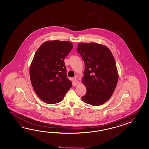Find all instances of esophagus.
Masks as SVG:
<instances>
[{
  "instance_id": "34e87169",
  "label": "esophagus",
  "mask_w": 149,
  "mask_h": 149,
  "mask_svg": "<svg viewBox=\"0 0 149 149\" xmlns=\"http://www.w3.org/2000/svg\"><path fill=\"white\" fill-rule=\"evenodd\" d=\"M78 84V80L77 79V77L75 76L74 78H73V84L74 85H77Z\"/></svg>"
}]
</instances>
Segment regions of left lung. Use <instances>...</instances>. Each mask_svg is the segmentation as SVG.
Listing matches in <instances>:
<instances>
[{
    "label": "left lung",
    "instance_id": "obj_1",
    "mask_svg": "<svg viewBox=\"0 0 149 149\" xmlns=\"http://www.w3.org/2000/svg\"><path fill=\"white\" fill-rule=\"evenodd\" d=\"M77 51L85 64L82 82L87 92L81 99L86 103L97 106L111 97L117 84V69L110 50L95 42L81 43Z\"/></svg>",
    "mask_w": 149,
    "mask_h": 149
}]
</instances>
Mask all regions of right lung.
Returning <instances> with one entry per match:
<instances>
[{
  "label": "right lung",
  "instance_id": "add662e5",
  "mask_svg": "<svg viewBox=\"0 0 149 149\" xmlns=\"http://www.w3.org/2000/svg\"><path fill=\"white\" fill-rule=\"evenodd\" d=\"M72 48L69 41H47L35 53L30 68L31 82L38 97L48 104L61 101L72 86L64 60Z\"/></svg>",
  "mask_w": 149,
  "mask_h": 149
}]
</instances>
